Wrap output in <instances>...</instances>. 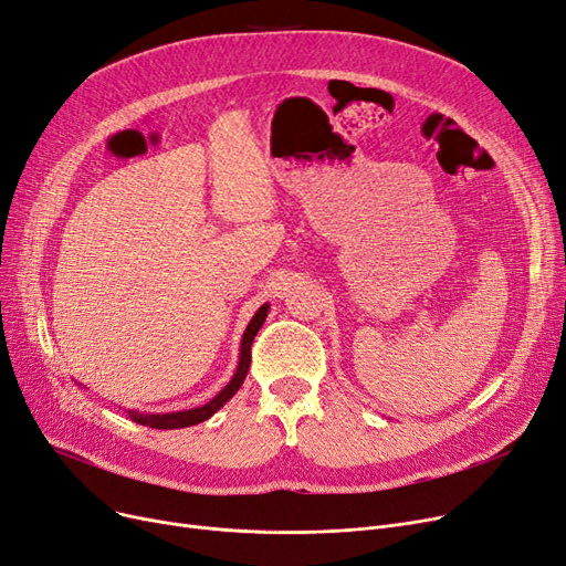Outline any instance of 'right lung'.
<instances>
[{"instance_id": "1", "label": "right lung", "mask_w": 566, "mask_h": 566, "mask_svg": "<svg viewBox=\"0 0 566 566\" xmlns=\"http://www.w3.org/2000/svg\"><path fill=\"white\" fill-rule=\"evenodd\" d=\"M268 310H270V305L263 303V305L256 310V314L252 316V322L248 324V328H244L242 342H240V360H238L235 373H233L231 381H229L222 390H219L210 402H206V405H201V407H193V409L168 411V413H143V411L129 409V411H127L129 419H132L134 423H140V426H147V428H157V430L189 428V426L208 421L214 411L222 409V407L235 396L238 388H240L242 381H244V377H248L250 363H252V342H254V335L259 333V328H261L263 322H265Z\"/></svg>"}]
</instances>
